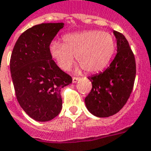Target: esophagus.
Returning a JSON list of instances; mask_svg holds the SVG:
<instances>
[{
	"instance_id": "34e87169",
	"label": "esophagus",
	"mask_w": 151,
	"mask_h": 151,
	"mask_svg": "<svg viewBox=\"0 0 151 151\" xmlns=\"http://www.w3.org/2000/svg\"><path fill=\"white\" fill-rule=\"evenodd\" d=\"M79 79V77H72V83H76Z\"/></svg>"
}]
</instances>
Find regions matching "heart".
Returning a JSON list of instances; mask_svg holds the SVG:
<instances>
[{
	"instance_id": "1",
	"label": "heart",
	"mask_w": 151,
	"mask_h": 151,
	"mask_svg": "<svg viewBox=\"0 0 151 151\" xmlns=\"http://www.w3.org/2000/svg\"><path fill=\"white\" fill-rule=\"evenodd\" d=\"M115 50L113 36L99 30L67 34L63 37V43L53 42L50 47V54L61 69H69L75 55L77 62L89 73L105 68Z\"/></svg>"
}]
</instances>
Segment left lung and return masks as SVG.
Masks as SVG:
<instances>
[{
    "label": "left lung",
    "mask_w": 151,
    "mask_h": 151,
    "mask_svg": "<svg viewBox=\"0 0 151 151\" xmlns=\"http://www.w3.org/2000/svg\"><path fill=\"white\" fill-rule=\"evenodd\" d=\"M117 52L103 72L88 77L92 89L85 104L93 115L108 117L123 108L132 91L135 74V56L123 34L113 31Z\"/></svg>",
    "instance_id": "left-lung-1"
}]
</instances>
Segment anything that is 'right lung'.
I'll return each mask as SVG.
<instances>
[{
    "mask_svg": "<svg viewBox=\"0 0 151 151\" xmlns=\"http://www.w3.org/2000/svg\"><path fill=\"white\" fill-rule=\"evenodd\" d=\"M63 23H41L24 31L16 41L10 70L19 104L37 121H49L62 108L60 90L72 83L50 54V45Z\"/></svg>",
    "mask_w": 151,
    "mask_h": 151,
    "instance_id": "right-lung-1",
    "label": "right lung"
}]
</instances>
